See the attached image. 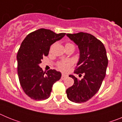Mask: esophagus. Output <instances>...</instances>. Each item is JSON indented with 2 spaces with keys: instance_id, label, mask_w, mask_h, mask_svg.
Returning <instances> with one entry per match:
<instances>
[{
  "instance_id": "obj_1",
  "label": "esophagus",
  "mask_w": 122,
  "mask_h": 122,
  "mask_svg": "<svg viewBox=\"0 0 122 122\" xmlns=\"http://www.w3.org/2000/svg\"><path fill=\"white\" fill-rule=\"evenodd\" d=\"M66 77H67V75H66V74H63L62 75V77H61V79H66Z\"/></svg>"
}]
</instances>
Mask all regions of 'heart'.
<instances>
[{
    "instance_id": "obj_1",
    "label": "heart",
    "mask_w": 122,
    "mask_h": 122,
    "mask_svg": "<svg viewBox=\"0 0 122 122\" xmlns=\"http://www.w3.org/2000/svg\"><path fill=\"white\" fill-rule=\"evenodd\" d=\"M72 45L70 43H66L65 44V47L69 46H71ZM72 65V62L70 60H60L57 63L56 65H57V68L59 69V70L62 71H66L70 68Z\"/></svg>"
}]
</instances>
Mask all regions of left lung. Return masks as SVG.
I'll use <instances>...</instances> for the list:
<instances>
[{"mask_svg": "<svg viewBox=\"0 0 122 122\" xmlns=\"http://www.w3.org/2000/svg\"><path fill=\"white\" fill-rule=\"evenodd\" d=\"M78 46L80 58L74 73L82 76L81 80L73 75L74 84L67 89V97L77 103H84L92 98L101 87L106 73L108 59L103 43L90 33L79 32L66 34Z\"/></svg>", "mask_w": 122, "mask_h": 122, "instance_id": "8db88e82", "label": "left lung"}]
</instances>
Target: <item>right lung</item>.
<instances>
[{
    "label": "right lung",
    "instance_id": "right-lung-1",
    "mask_svg": "<svg viewBox=\"0 0 122 122\" xmlns=\"http://www.w3.org/2000/svg\"><path fill=\"white\" fill-rule=\"evenodd\" d=\"M65 34L40 29L29 33L22 42L17 54L18 74L22 90L30 98H48L53 84L61 77L60 72L56 70H49L44 75L45 72L39 64L43 57L48 55L51 46Z\"/></svg>",
    "mask_w": 122,
    "mask_h": 122
}]
</instances>
